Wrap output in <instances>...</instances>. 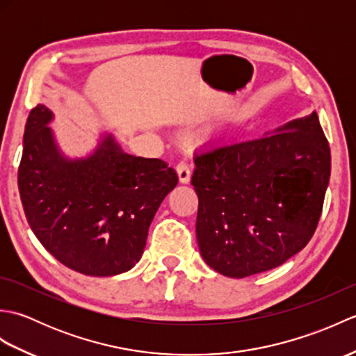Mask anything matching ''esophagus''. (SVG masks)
I'll list each match as a JSON object with an SVG mask.
<instances>
[{
  "label": "esophagus",
  "mask_w": 356,
  "mask_h": 356,
  "mask_svg": "<svg viewBox=\"0 0 356 356\" xmlns=\"http://www.w3.org/2000/svg\"><path fill=\"white\" fill-rule=\"evenodd\" d=\"M176 171L179 174L180 184H190V180H191V168H190V165H188V162H185V161L179 162L177 166H176Z\"/></svg>",
  "instance_id": "esophagus-1"
}]
</instances>
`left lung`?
I'll return each mask as SVG.
<instances>
[{
	"instance_id": "8db88e82",
	"label": "left lung",
	"mask_w": 356,
	"mask_h": 356,
	"mask_svg": "<svg viewBox=\"0 0 356 356\" xmlns=\"http://www.w3.org/2000/svg\"><path fill=\"white\" fill-rule=\"evenodd\" d=\"M195 234L203 260L243 278L300 252L318 225L330 177V148L318 115L259 139L195 153Z\"/></svg>"
}]
</instances>
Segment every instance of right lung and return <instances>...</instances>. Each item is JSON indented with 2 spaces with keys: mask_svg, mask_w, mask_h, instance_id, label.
I'll list each match as a JSON object with an SVG mask.
<instances>
[{
  "mask_svg": "<svg viewBox=\"0 0 356 356\" xmlns=\"http://www.w3.org/2000/svg\"><path fill=\"white\" fill-rule=\"evenodd\" d=\"M51 111L32 108L24 130L18 188L27 222L41 245L84 275L110 277L140 260L148 228L179 177L161 159L127 154L111 134L93 154L67 159L47 124Z\"/></svg>",
  "mask_w": 356,
  "mask_h": 356,
  "instance_id": "add662e5",
  "label": "right lung"
}]
</instances>
